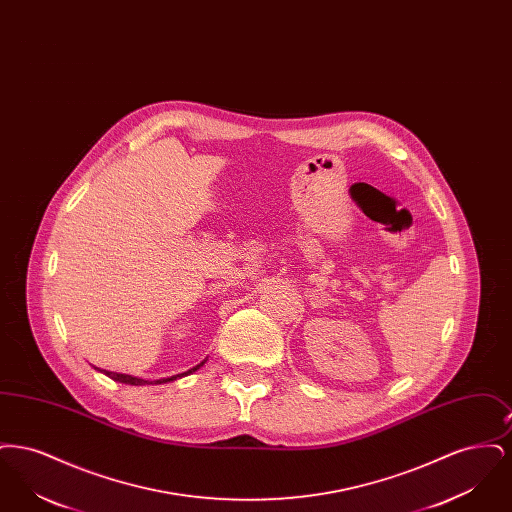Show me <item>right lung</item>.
Masks as SVG:
<instances>
[{"instance_id": "obj_1", "label": "right lung", "mask_w": 512, "mask_h": 512, "mask_svg": "<svg viewBox=\"0 0 512 512\" xmlns=\"http://www.w3.org/2000/svg\"><path fill=\"white\" fill-rule=\"evenodd\" d=\"M203 365V363H201ZM194 366V368H190L188 372H184V374H176V376H171V378H167V380H155V384H163V382H171V380H176V378H182V376H188V374H192L195 372L199 366ZM109 378H113V380H117V382H122V384H130V386H146V384H153V382H147V380H142V378H136V376H128V374H117V372H109V370H103Z\"/></svg>"}]
</instances>
